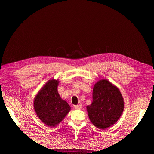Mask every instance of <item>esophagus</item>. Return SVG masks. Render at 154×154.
<instances>
[{
	"instance_id": "obj_1",
	"label": "esophagus",
	"mask_w": 154,
	"mask_h": 154,
	"mask_svg": "<svg viewBox=\"0 0 154 154\" xmlns=\"http://www.w3.org/2000/svg\"><path fill=\"white\" fill-rule=\"evenodd\" d=\"M75 109L76 110H81L82 109V105H81V104H77V105H75Z\"/></svg>"
}]
</instances>
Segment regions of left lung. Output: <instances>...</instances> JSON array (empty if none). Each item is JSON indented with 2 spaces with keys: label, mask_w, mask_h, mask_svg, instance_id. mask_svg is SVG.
<instances>
[{
  "label": "left lung",
  "mask_w": 154,
  "mask_h": 154,
  "mask_svg": "<svg viewBox=\"0 0 154 154\" xmlns=\"http://www.w3.org/2000/svg\"><path fill=\"white\" fill-rule=\"evenodd\" d=\"M124 109L123 97L119 88L103 79L94 84L93 103L87 106L91 122L99 129L105 130L115 124Z\"/></svg>",
  "instance_id": "1"
}]
</instances>
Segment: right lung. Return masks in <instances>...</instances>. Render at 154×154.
<instances>
[{
    "label": "right lung",
    "mask_w": 154,
    "mask_h": 154,
    "mask_svg": "<svg viewBox=\"0 0 154 154\" xmlns=\"http://www.w3.org/2000/svg\"><path fill=\"white\" fill-rule=\"evenodd\" d=\"M59 83L58 79L48 80L34 99L35 114L49 127L57 126L71 110L70 106L59 94Z\"/></svg>",
    "instance_id": "obj_1"
}]
</instances>
